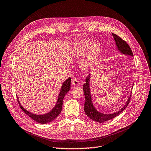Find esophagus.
<instances>
[{
    "label": "esophagus",
    "instance_id": "34e87169",
    "mask_svg": "<svg viewBox=\"0 0 151 151\" xmlns=\"http://www.w3.org/2000/svg\"><path fill=\"white\" fill-rule=\"evenodd\" d=\"M72 85L74 86H78L80 85V82L76 78H73L72 79Z\"/></svg>",
    "mask_w": 151,
    "mask_h": 151
}]
</instances>
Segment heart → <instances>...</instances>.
<instances>
[{"mask_svg": "<svg viewBox=\"0 0 151 151\" xmlns=\"http://www.w3.org/2000/svg\"><path fill=\"white\" fill-rule=\"evenodd\" d=\"M92 43L90 40L83 41L81 42L78 49V52L80 55L84 54L87 52L84 60L83 61V66L85 68L90 66L98 58L101 51V47L100 44L98 43L92 44Z\"/></svg>", "mask_w": 151, "mask_h": 151, "instance_id": "obj_1", "label": "heart"}]
</instances>
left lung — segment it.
Masks as SVG:
<instances>
[{
  "mask_svg": "<svg viewBox=\"0 0 151 151\" xmlns=\"http://www.w3.org/2000/svg\"><path fill=\"white\" fill-rule=\"evenodd\" d=\"M112 35L114 37L117 47H118V50L121 52L126 55L133 56L131 48H130L129 45H128L124 40H122L121 37L114 34V33H112ZM89 83H90V76L88 75L86 79V83L83 85V91H84L85 96V103L84 110L86 114L93 121H96L98 122H103L110 119H112L117 116H118L119 114H121L122 113V111H123L125 109V108L127 106V105L129 104L130 99H131V96L129 99H128L127 101L124 106L120 111H118V112L113 114H102L101 113L98 112L96 109H94L93 105L92 104L91 95L90 93V85H89Z\"/></svg>",
  "mask_w": 151,
  "mask_h": 151,
  "instance_id": "8db88e82",
  "label": "left lung"
}]
</instances>
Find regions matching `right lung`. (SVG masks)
<instances>
[{"mask_svg":"<svg viewBox=\"0 0 151 151\" xmlns=\"http://www.w3.org/2000/svg\"><path fill=\"white\" fill-rule=\"evenodd\" d=\"M71 86V78L67 79L63 83L62 87H61V91L59 94V97L58 99V101L56 104V106L54 107V108L50 111V113L43 114V115H36L33 114L29 111L25 110L23 107L22 106L21 104H20L19 101V99L17 97V101L19 103V105L21 109L24 111V112L29 116V117L35 121L37 122L38 123L40 124H47L48 122H51L56 119V118L60 114L61 111V109H62V104H63V101L64 96L65 94L69 91L70 90V86Z\"/></svg>","mask_w":151,"mask_h":151,"instance_id":"1","label":"right lung"}]
</instances>
